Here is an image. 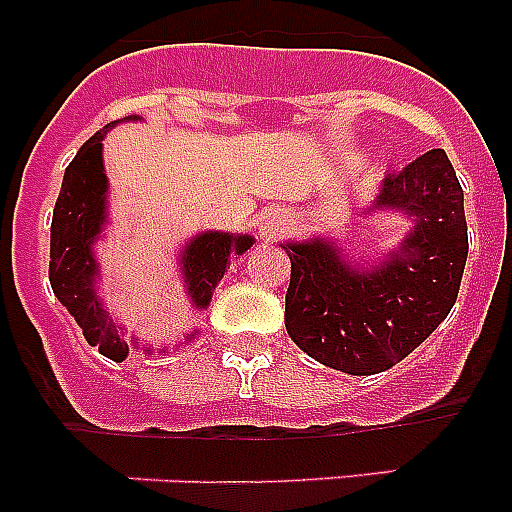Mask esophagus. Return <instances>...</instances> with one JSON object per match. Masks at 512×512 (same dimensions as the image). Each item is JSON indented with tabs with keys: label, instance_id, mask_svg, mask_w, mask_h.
Masks as SVG:
<instances>
[{
	"label": "esophagus",
	"instance_id": "34e87169",
	"mask_svg": "<svg viewBox=\"0 0 512 512\" xmlns=\"http://www.w3.org/2000/svg\"><path fill=\"white\" fill-rule=\"evenodd\" d=\"M292 223V215L284 207H269L259 215V233L264 241H274L287 225Z\"/></svg>",
	"mask_w": 512,
	"mask_h": 512
}]
</instances>
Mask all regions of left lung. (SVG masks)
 Listing matches in <instances>:
<instances>
[{
    "label": "left lung",
    "mask_w": 512,
    "mask_h": 512,
    "mask_svg": "<svg viewBox=\"0 0 512 512\" xmlns=\"http://www.w3.org/2000/svg\"><path fill=\"white\" fill-rule=\"evenodd\" d=\"M374 212L408 217L410 230L369 264L346 256L336 238L282 243L292 261L289 338L354 377L400 364L446 320L469 253L464 192L443 148L384 176L364 217Z\"/></svg>",
    "instance_id": "1"
}]
</instances>
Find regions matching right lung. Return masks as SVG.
I'll return each instance as SVG.
<instances>
[{"mask_svg": "<svg viewBox=\"0 0 512 512\" xmlns=\"http://www.w3.org/2000/svg\"><path fill=\"white\" fill-rule=\"evenodd\" d=\"M143 117L128 115L122 120L104 125L99 133L79 148L74 161L63 174L61 192L53 207L51 223V277L53 295L58 297L71 318L79 323L81 333L89 346H99V354L112 361H125L133 348L153 354L156 348L143 343L138 336H125V328L110 318L104 307L102 266H99L94 243L110 225V182L104 174L102 140L107 130L117 122H140ZM256 243L248 233H220V230H202L192 235L179 251V274L187 289L189 305L197 312H205L212 302V292L225 277L230 261L241 259L243 253ZM200 336V328L184 333L179 346L192 343ZM161 354H169L164 343Z\"/></svg>", "mask_w": 512, "mask_h": 512, "instance_id": "right-lung-1", "label": "right lung"}]
</instances>
